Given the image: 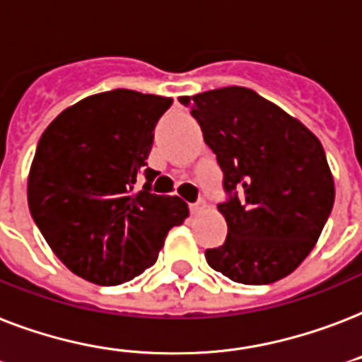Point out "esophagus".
<instances>
[{"mask_svg":"<svg viewBox=\"0 0 362 362\" xmlns=\"http://www.w3.org/2000/svg\"><path fill=\"white\" fill-rule=\"evenodd\" d=\"M203 209H205V201L203 199L195 201V203H192V205H189V211H192V214H199Z\"/></svg>","mask_w":362,"mask_h":362,"instance_id":"esophagus-1","label":"esophagus"}]
</instances>
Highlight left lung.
<instances>
[{"instance_id": "1", "label": "left lung", "mask_w": 362, "mask_h": 362, "mask_svg": "<svg viewBox=\"0 0 362 362\" xmlns=\"http://www.w3.org/2000/svg\"><path fill=\"white\" fill-rule=\"evenodd\" d=\"M180 102L192 104L224 175L218 209L228 237L205 250L209 266L243 285L283 279L310 255L334 205L321 142L252 89L224 87Z\"/></svg>"}]
</instances>
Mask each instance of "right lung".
<instances>
[{
    "instance_id": "add662e5",
    "label": "right lung",
    "mask_w": 362,
    "mask_h": 362,
    "mask_svg": "<svg viewBox=\"0 0 362 362\" xmlns=\"http://www.w3.org/2000/svg\"><path fill=\"white\" fill-rule=\"evenodd\" d=\"M173 98L115 89L83 98L47 127L28 178V206L70 272L102 286L156 264L170 228L189 214L180 197L151 193L157 121ZM145 176V186L136 182Z\"/></svg>"
}]
</instances>
